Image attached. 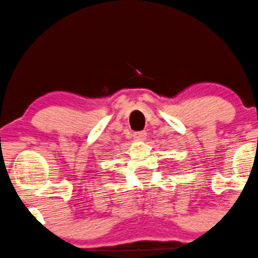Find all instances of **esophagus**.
I'll return each mask as SVG.
<instances>
[{
	"label": "esophagus",
	"instance_id": "obj_1",
	"mask_svg": "<svg viewBox=\"0 0 258 258\" xmlns=\"http://www.w3.org/2000/svg\"><path fill=\"white\" fill-rule=\"evenodd\" d=\"M134 137L136 138V140H138V141H143V140H146V137H147V132H146V131L135 132Z\"/></svg>",
	"mask_w": 258,
	"mask_h": 258
}]
</instances>
